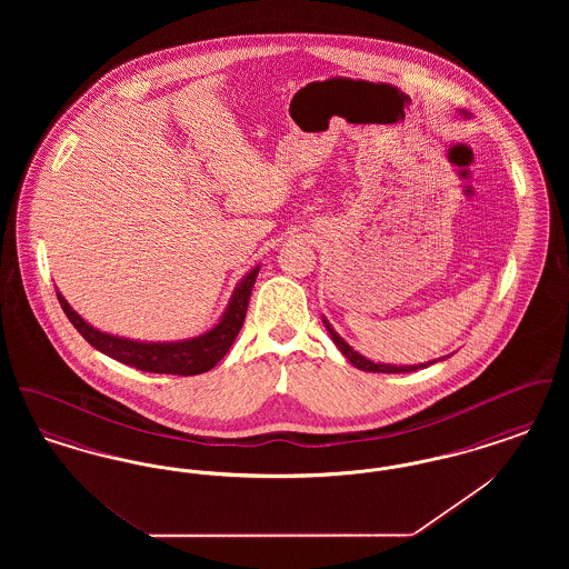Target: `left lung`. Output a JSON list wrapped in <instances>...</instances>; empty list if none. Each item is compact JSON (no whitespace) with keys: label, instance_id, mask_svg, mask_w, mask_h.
<instances>
[{"label":"left lung","instance_id":"1","mask_svg":"<svg viewBox=\"0 0 569 569\" xmlns=\"http://www.w3.org/2000/svg\"><path fill=\"white\" fill-rule=\"evenodd\" d=\"M325 322L326 328H328V332H330V337H332V341H335V346L341 350V353L352 362L353 367H358L360 371H369V373H411V371H418V369H425V367H429V365H433L435 360L431 362H427V365H409V367H395V365H379V362H371L369 358H365V356H360L358 352H353L352 348L332 330V326L328 325V320H322Z\"/></svg>","mask_w":569,"mask_h":569}]
</instances>
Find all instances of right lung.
Listing matches in <instances>:
<instances>
[{
	"mask_svg": "<svg viewBox=\"0 0 569 569\" xmlns=\"http://www.w3.org/2000/svg\"><path fill=\"white\" fill-rule=\"evenodd\" d=\"M258 267L253 271L247 272L243 281L237 286L234 295L230 298V305L219 320V325L213 326L209 332L186 339V341H172V343H142V341H132V339H121L114 335L100 332L98 328L87 325L81 316L68 305V300L57 292L59 305L68 320L74 325V328L84 337L89 346L96 350L107 353L110 358L130 365L140 371L147 373H168V376H198L209 369H213L217 362L230 350L234 343L239 330L244 322L247 305L251 297V288L258 277Z\"/></svg>",
	"mask_w": 569,
	"mask_h": 569,
	"instance_id": "1",
	"label": "right lung"
}]
</instances>
